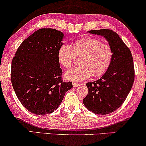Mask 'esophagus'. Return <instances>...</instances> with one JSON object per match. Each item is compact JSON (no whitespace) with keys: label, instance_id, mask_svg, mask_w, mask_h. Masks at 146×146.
Returning a JSON list of instances; mask_svg holds the SVG:
<instances>
[{"label":"esophagus","instance_id":"34e87169","mask_svg":"<svg viewBox=\"0 0 146 146\" xmlns=\"http://www.w3.org/2000/svg\"><path fill=\"white\" fill-rule=\"evenodd\" d=\"M73 86L76 88V87H78V86H80V84H78V83H73Z\"/></svg>","mask_w":146,"mask_h":146}]
</instances>
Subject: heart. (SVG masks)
Listing matches in <instances>:
<instances>
[{
  "instance_id": "obj_1",
  "label": "heart",
  "mask_w": 146,
  "mask_h": 146,
  "mask_svg": "<svg viewBox=\"0 0 146 146\" xmlns=\"http://www.w3.org/2000/svg\"><path fill=\"white\" fill-rule=\"evenodd\" d=\"M113 56L112 48L109 44L86 36L76 41L72 47L62 45L58 52V62L65 68L73 65L76 57L81 58L80 66L65 74L66 80L73 82L86 80L91 75L95 78L101 76L109 68Z\"/></svg>"
}]
</instances>
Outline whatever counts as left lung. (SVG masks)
Returning <instances> with one entry per match:
<instances>
[{
    "label": "left lung",
    "mask_w": 146,
    "mask_h": 146,
    "mask_svg": "<svg viewBox=\"0 0 146 146\" xmlns=\"http://www.w3.org/2000/svg\"><path fill=\"white\" fill-rule=\"evenodd\" d=\"M88 33L105 38L113 56L109 68L100 79L87 83L88 92L82 101L92 113L107 115L122 105L131 89L135 76L133 58L129 49L112 30H91Z\"/></svg>",
    "instance_id": "obj_1"
}]
</instances>
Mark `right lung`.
<instances>
[{
    "mask_svg": "<svg viewBox=\"0 0 146 146\" xmlns=\"http://www.w3.org/2000/svg\"><path fill=\"white\" fill-rule=\"evenodd\" d=\"M64 33L54 29H40L23 41L11 64V82L16 95L29 112L39 115L58 109L71 82L62 80L58 52Z\"/></svg>",
    "mask_w": 146,
    "mask_h": 146,
    "instance_id": "add662e5",
    "label": "right lung"
}]
</instances>
